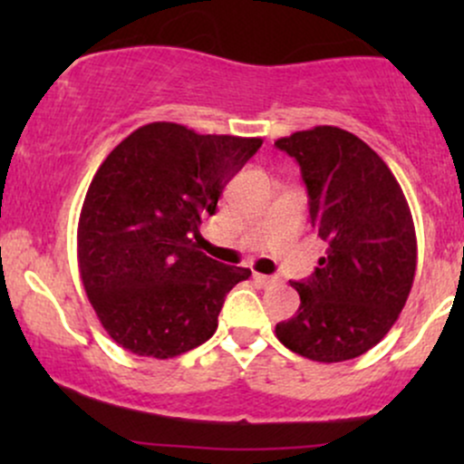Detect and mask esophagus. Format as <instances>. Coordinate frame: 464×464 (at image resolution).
<instances>
[{
	"label": "esophagus",
	"instance_id": "1",
	"mask_svg": "<svg viewBox=\"0 0 464 464\" xmlns=\"http://www.w3.org/2000/svg\"><path fill=\"white\" fill-rule=\"evenodd\" d=\"M253 279H255V284H259V285H270V284H275V276H270V275H259V273H253Z\"/></svg>",
	"mask_w": 464,
	"mask_h": 464
}]
</instances>
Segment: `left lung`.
<instances>
[{"instance_id":"8db88e82","label":"left lung","mask_w":464,"mask_h":464,"mask_svg":"<svg viewBox=\"0 0 464 464\" xmlns=\"http://www.w3.org/2000/svg\"><path fill=\"white\" fill-rule=\"evenodd\" d=\"M275 146L299 163L310 222L327 242L310 279L290 281L299 312L275 334L307 360H353L391 332L412 287L417 236L406 196L353 132L316 126Z\"/></svg>"}]
</instances>
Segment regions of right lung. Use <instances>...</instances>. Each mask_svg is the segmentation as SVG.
<instances>
[{
	"label": "right lung",
	"instance_id": "right-lung-1",
	"mask_svg": "<svg viewBox=\"0 0 464 464\" xmlns=\"http://www.w3.org/2000/svg\"><path fill=\"white\" fill-rule=\"evenodd\" d=\"M259 146L152 121L100 165L80 211L78 268L120 347L168 360L214 335L225 296L250 270L207 257L198 228Z\"/></svg>",
	"mask_w": 464,
	"mask_h": 464
}]
</instances>
